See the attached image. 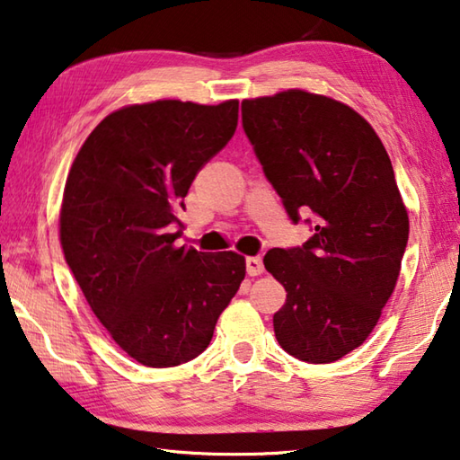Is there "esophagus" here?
Listing matches in <instances>:
<instances>
[{
    "instance_id": "1",
    "label": "esophagus",
    "mask_w": 460,
    "mask_h": 460,
    "mask_svg": "<svg viewBox=\"0 0 460 460\" xmlns=\"http://www.w3.org/2000/svg\"><path fill=\"white\" fill-rule=\"evenodd\" d=\"M245 263H247V273L252 275V278L263 273V259L261 257H247Z\"/></svg>"
}]
</instances>
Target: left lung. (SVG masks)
<instances>
[{"label": "left lung", "mask_w": 460, "mask_h": 460, "mask_svg": "<svg viewBox=\"0 0 460 460\" xmlns=\"http://www.w3.org/2000/svg\"><path fill=\"white\" fill-rule=\"evenodd\" d=\"M245 135L291 221L314 213V237L263 257L288 291L273 315L279 346L330 364L362 346L396 288L408 211L370 122L323 94L291 88L241 102Z\"/></svg>", "instance_id": "1"}]
</instances>
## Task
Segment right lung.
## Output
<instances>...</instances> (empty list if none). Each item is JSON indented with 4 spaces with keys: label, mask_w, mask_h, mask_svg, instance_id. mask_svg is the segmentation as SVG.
<instances>
[{
    "label": "right lung",
    "mask_w": 460,
    "mask_h": 460,
    "mask_svg": "<svg viewBox=\"0 0 460 460\" xmlns=\"http://www.w3.org/2000/svg\"><path fill=\"white\" fill-rule=\"evenodd\" d=\"M237 100L122 106L90 132L66 179L60 243L90 310L138 364L193 360L245 279V257L174 247L197 172L237 128Z\"/></svg>",
    "instance_id": "1"
}]
</instances>
